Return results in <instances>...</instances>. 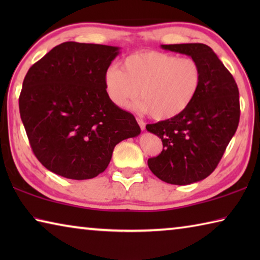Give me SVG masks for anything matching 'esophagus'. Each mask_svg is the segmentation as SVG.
I'll list each match as a JSON object with an SVG mask.
<instances>
[{"label": "esophagus", "instance_id": "obj_1", "mask_svg": "<svg viewBox=\"0 0 260 260\" xmlns=\"http://www.w3.org/2000/svg\"><path fill=\"white\" fill-rule=\"evenodd\" d=\"M136 120H138V124H139V126H140V128H141V129H142V131L146 129V122L142 121L141 119H136Z\"/></svg>", "mask_w": 260, "mask_h": 260}]
</instances>
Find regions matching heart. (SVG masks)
<instances>
[{
    "instance_id": "b5f03b06",
    "label": "heart",
    "mask_w": 260,
    "mask_h": 260,
    "mask_svg": "<svg viewBox=\"0 0 260 260\" xmlns=\"http://www.w3.org/2000/svg\"><path fill=\"white\" fill-rule=\"evenodd\" d=\"M104 88L118 108H128L139 98L141 108L157 120H167L186 111L203 81L200 63L190 57L150 50L127 56L121 70L104 72Z\"/></svg>"
}]
</instances>
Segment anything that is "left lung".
Here are the masks:
<instances>
[{"mask_svg":"<svg viewBox=\"0 0 260 260\" xmlns=\"http://www.w3.org/2000/svg\"><path fill=\"white\" fill-rule=\"evenodd\" d=\"M164 50L197 60L203 81L196 99L178 117L147 125L161 139L162 151L148 166L161 181L190 184L213 172L240 121L239 88L230 71L203 43L161 45Z\"/></svg>","mask_w":260,"mask_h":260,"instance_id":"left-lung-1","label":"left lung"}]
</instances>
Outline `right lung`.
Instances as JSON below:
<instances>
[{
	"label": "right lung",
	"instance_id": "add662e5",
	"mask_svg": "<svg viewBox=\"0 0 260 260\" xmlns=\"http://www.w3.org/2000/svg\"><path fill=\"white\" fill-rule=\"evenodd\" d=\"M119 54V47L64 42L29 68L20 118L34 155L52 173L98 177L118 143L140 135L133 114L116 107L104 88V72Z\"/></svg>",
	"mask_w": 260,
	"mask_h": 260
}]
</instances>
